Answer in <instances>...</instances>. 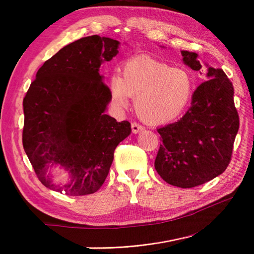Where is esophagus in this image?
<instances>
[{"label": "esophagus", "instance_id": "obj_1", "mask_svg": "<svg viewBox=\"0 0 254 254\" xmlns=\"http://www.w3.org/2000/svg\"><path fill=\"white\" fill-rule=\"evenodd\" d=\"M131 127H132V132L133 133H139V132L144 130V127L141 126V124L137 123V122H133L131 124Z\"/></svg>", "mask_w": 254, "mask_h": 254}]
</instances>
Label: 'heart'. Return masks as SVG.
Listing matches in <instances>:
<instances>
[{"instance_id":"b5f03b06","label":"heart","mask_w":254,"mask_h":254,"mask_svg":"<svg viewBox=\"0 0 254 254\" xmlns=\"http://www.w3.org/2000/svg\"><path fill=\"white\" fill-rule=\"evenodd\" d=\"M109 87L114 109H126L128 98L133 97L141 119L150 123H167L186 111L195 84L186 69L136 57L124 64L121 77H111Z\"/></svg>"}]
</instances>
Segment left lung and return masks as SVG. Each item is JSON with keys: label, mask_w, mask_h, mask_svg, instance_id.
Segmentation results:
<instances>
[{"label": "left lung", "mask_w": 254, "mask_h": 254, "mask_svg": "<svg viewBox=\"0 0 254 254\" xmlns=\"http://www.w3.org/2000/svg\"><path fill=\"white\" fill-rule=\"evenodd\" d=\"M182 54L192 70L201 69L197 54ZM233 96V85L225 72L208 67L207 80L196 88L184 117L158 128L162 144L154 168L166 183L191 188L224 173L240 123Z\"/></svg>", "instance_id": "obj_1"}]
</instances>
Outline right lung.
Here are the masks:
<instances>
[{
	"mask_svg": "<svg viewBox=\"0 0 254 254\" xmlns=\"http://www.w3.org/2000/svg\"><path fill=\"white\" fill-rule=\"evenodd\" d=\"M119 41L91 36L64 47L45 62L23 98V149L38 179L68 196L97 191L109 175L118 144L131 133L127 121L105 114L110 88L100 67L119 53ZM70 173L55 185L50 170Z\"/></svg>",
	"mask_w": 254,
	"mask_h": 254,
	"instance_id": "add662e5",
	"label": "right lung"
}]
</instances>
